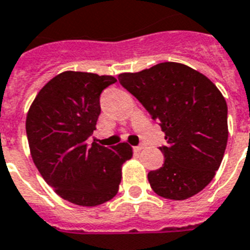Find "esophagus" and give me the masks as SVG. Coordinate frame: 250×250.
Instances as JSON below:
<instances>
[{
	"label": "esophagus",
	"instance_id": "1",
	"mask_svg": "<svg viewBox=\"0 0 250 250\" xmlns=\"http://www.w3.org/2000/svg\"><path fill=\"white\" fill-rule=\"evenodd\" d=\"M143 149H144L143 145L135 146V147H133V151H135V153H140V151H141V150H143Z\"/></svg>",
	"mask_w": 250,
	"mask_h": 250
}]
</instances>
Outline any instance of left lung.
I'll list each match as a JSON object with an SVG mask.
<instances>
[{"label":"left lung","instance_id":"obj_1","mask_svg":"<svg viewBox=\"0 0 250 250\" xmlns=\"http://www.w3.org/2000/svg\"><path fill=\"white\" fill-rule=\"evenodd\" d=\"M118 79L166 133L164 164L147 174L154 192L184 200L202 191L220 168L229 137L227 104L216 84L171 62Z\"/></svg>","mask_w":250,"mask_h":250}]
</instances>
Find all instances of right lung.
Instances as JSON below:
<instances>
[{
  "instance_id": "add662e5",
  "label": "right lung",
  "mask_w": 250,
  "mask_h": 250,
  "mask_svg": "<svg viewBox=\"0 0 250 250\" xmlns=\"http://www.w3.org/2000/svg\"><path fill=\"white\" fill-rule=\"evenodd\" d=\"M115 82L111 76L62 72L44 84L26 115V137L41 176L77 206H100L114 198L122 164L132 158L127 143L87 144L101 113V92Z\"/></svg>"
}]
</instances>
